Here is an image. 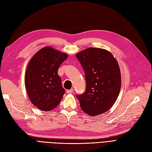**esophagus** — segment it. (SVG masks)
Listing matches in <instances>:
<instances>
[{
  "mask_svg": "<svg viewBox=\"0 0 152 152\" xmlns=\"http://www.w3.org/2000/svg\"><path fill=\"white\" fill-rule=\"evenodd\" d=\"M73 91V89H69V90H66V93H68V94H71V93H72Z\"/></svg>",
  "mask_w": 152,
  "mask_h": 152,
  "instance_id": "1",
  "label": "esophagus"
}]
</instances>
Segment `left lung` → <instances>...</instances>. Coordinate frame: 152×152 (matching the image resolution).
I'll list each match as a JSON object with an SVG mask.
<instances>
[{"mask_svg":"<svg viewBox=\"0 0 152 152\" xmlns=\"http://www.w3.org/2000/svg\"><path fill=\"white\" fill-rule=\"evenodd\" d=\"M85 72L86 88L77 95L80 107L89 115L96 116L111 108L121 87L120 68L108 50L89 48L76 54Z\"/></svg>","mask_w":152,"mask_h":152,"instance_id":"8db88e82","label":"left lung"}]
</instances>
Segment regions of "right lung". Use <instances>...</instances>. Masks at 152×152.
Listing matches in <instances>:
<instances>
[{
    "mask_svg": "<svg viewBox=\"0 0 152 152\" xmlns=\"http://www.w3.org/2000/svg\"><path fill=\"white\" fill-rule=\"evenodd\" d=\"M67 58L65 53L45 47L28 63L25 79L27 94L32 104L42 111L56 108L65 94L58 70Z\"/></svg>",
    "mask_w": 152,
    "mask_h": 152,
    "instance_id": "add662e5",
    "label": "right lung"
}]
</instances>
